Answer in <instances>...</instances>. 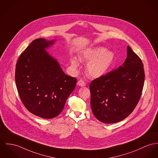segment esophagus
Wrapping results in <instances>:
<instances>
[{
    "label": "esophagus",
    "instance_id": "34e87169",
    "mask_svg": "<svg viewBox=\"0 0 158 158\" xmlns=\"http://www.w3.org/2000/svg\"><path fill=\"white\" fill-rule=\"evenodd\" d=\"M77 85L80 86H86V84H85V82L82 81V80H80L77 82Z\"/></svg>",
    "mask_w": 158,
    "mask_h": 158
}]
</instances>
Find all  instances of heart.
I'll return each instance as SVG.
<instances>
[{"mask_svg": "<svg viewBox=\"0 0 158 158\" xmlns=\"http://www.w3.org/2000/svg\"><path fill=\"white\" fill-rule=\"evenodd\" d=\"M115 58L114 53L103 47H96L86 49L80 55L79 60L88 62L86 65V73L91 77L98 78L108 72ZM71 65L74 70L80 67V61L73 57Z\"/></svg>", "mask_w": 158, "mask_h": 158, "instance_id": "b5f03b06", "label": "heart"}]
</instances>
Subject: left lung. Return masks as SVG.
<instances>
[{
    "label": "left lung",
    "mask_w": 158,
    "mask_h": 158,
    "mask_svg": "<svg viewBox=\"0 0 158 158\" xmlns=\"http://www.w3.org/2000/svg\"><path fill=\"white\" fill-rule=\"evenodd\" d=\"M143 67L141 59L128 46L123 65L91 82L90 104L98 120L115 123L132 112L143 88Z\"/></svg>",
    "instance_id": "8db88e82"
}]
</instances>
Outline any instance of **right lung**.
<instances>
[{
    "mask_svg": "<svg viewBox=\"0 0 158 158\" xmlns=\"http://www.w3.org/2000/svg\"><path fill=\"white\" fill-rule=\"evenodd\" d=\"M55 41L34 40L15 67V84L22 103L30 112L45 119L61 113L77 82L64 73L58 61L46 50Z\"/></svg>",
    "mask_w": 158,
    "mask_h": 158,
    "instance_id": "add662e5",
    "label": "right lung"
}]
</instances>
